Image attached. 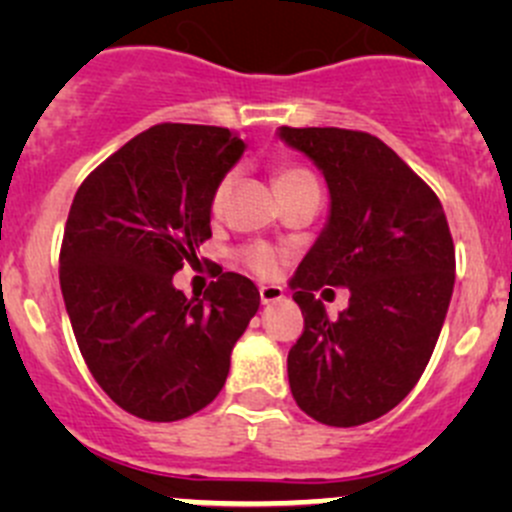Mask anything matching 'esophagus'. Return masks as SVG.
Instances as JSON below:
<instances>
[{
    "instance_id": "obj_1",
    "label": "esophagus",
    "mask_w": 512,
    "mask_h": 512,
    "mask_svg": "<svg viewBox=\"0 0 512 512\" xmlns=\"http://www.w3.org/2000/svg\"><path fill=\"white\" fill-rule=\"evenodd\" d=\"M285 299V289L280 285H262L260 287V302L262 304H272V302H280Z\"/></svg>"
}]
</instances>
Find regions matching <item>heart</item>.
Masks as SVG:
<instances>
[{
	"mask_svg": "<svg viewBox=\"0 0 512 512\" xmlns=\"http://www.w3.org/2000/svg\"><path fill=\"white\" fill-rule=\"evenodd\" d=\"M312 173L304 168H297V165H285V168L277 170L275 175V188L277 193H282V190H289L294 188V185H302V183H312ZM230 185H232V175H227V178L220 180V185L215 188V195H213V208H220V205L225 203L227 193H230ZM242 262H245V267L250 272H255V275L260 277H275L280 275L282 265H285V252L277 250V247L272 245H262V242H257V245H250L242 250Z\"/></svg>",
	"mask_w": 512,
	"mask_h": 512,
	"instance_id": "heart-1",
	"label": "heart"
}]
</instances>
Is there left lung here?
<instances>
[{"label": "left lung", "mask_w": 512, "mask_h": 512, "mask_svg": "<svg viewBox=\"0 0 512 512\" xmlns=\"http://www.w3.org/2000/svg\"><path fill=\"white\" fill-rule=\"evenodd\" d=\"M280 141L322 170L329 215L289 280L304 332L287 356L289 389L327 426L389 414L421 379L441 334L456 250L441 200L384 141L347 128H287ZM347 286L329 320L313 292Z\"/></svg>", "instance_id": "1"}]
</instances>
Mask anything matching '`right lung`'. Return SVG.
Segmentation results:
<instances>
[{"label": "right lung", "instance_id": "1", "mask_svg": "<svg viewBox=\"0 0 512 512\" xmlns=\"http://www.w3.org/2000/svg\"><path fill=\"white\" fill-rule=\"evenodd\" d=\"M245 148L227 128L160 123L76 190L61 294L91 376L128 414L180 421L205 409L260 309L257 287L235 272H220L195 302L173 285L213 235L215 188Z\"/></svg>", "mask_w": 512, "mask_h": 512}]
</instances>
